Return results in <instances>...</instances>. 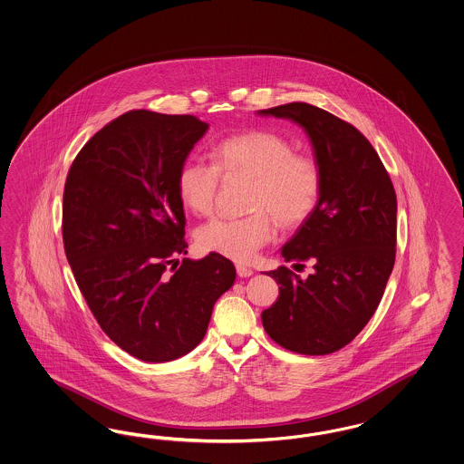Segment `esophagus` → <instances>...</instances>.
I'll return each mask as SVG.
<instances>
[{
  "instance_id": "1",
  "label": "esophagus",
  "mask_w": 464,
  "mask_h": 464,
  "mask_svg": "<svg viewBox=\"0 0 464 464\" xmlns=\"http://www.w3.org/2000/svg\"><path fill=\"white\" fill-rule=\"evenodd\" d=\"M237 273H238L240 278H248V276L254 275V271L250 267H246L245 264H237Z\"/></svg>"
}]
</instances>
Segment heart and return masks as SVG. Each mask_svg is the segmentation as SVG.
<instances>
[{"mask_svg":"<svg viewBox=\"0 0 464 464\" xmlns=\"http://www.w3.org/2000/svg\"><path fill=\"white\" fill-rule=\"evenodd\" d=\"M216 164L186 159L178 170V193L186 208L198 216L212 212L226 176L256 178L252 210L245 218H214L197 231L205 252L227 259L250 260L275 238L276 222L295 227L314 212L321 195V170L313 157L295 153L294 145L273 130H245L221 140Z\"/></svg>","mask_w":464,"mask_h":464,"instance_id":"obj_1","label":"heart"}]
</instances>
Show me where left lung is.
I'll list each match as a JSON object with an SVG mask.
<instances>
[{"instance_id":"1","label":"left lung","mask_w":464,"mask_h":464,"mask_svg":"<svg viewBox=\"0 0 464 464\" xmlns=\"http://www.w3.org/2000/svg\"><path fill=\"white\" fill-rule=\"evenodd\" d=\"M257 113L297 122L321 170L314 212L281 246L286 262L311 260L314 273L302 279L285 266L271 271L279 297L262 313V324L292 353H336L383 297L395 262V189L370 141L334 113L300 102Z\"/></svg>"}]
</instances>
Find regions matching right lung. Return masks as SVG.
I'll return each instance as SVG.
<instances>
[{
  "label": "right lung",
  "mask_w": 464,
  "mask_h": 464,
  "mask_svg": "<svg viewBox=\"0 0 464 464\" xmlns=\"http://www.w3.org/2000/svg\"><path fill=\"white\" fill-rule=\"evenodd\" d=\"M207 130L195 115L130 111L67 174L62 235L77 286L111 342L145 362L193 351L237 278L214 252L177 266L188 254L178 170Z\"/></svg>",
  "instance_id": "1"
}]
</instances>
